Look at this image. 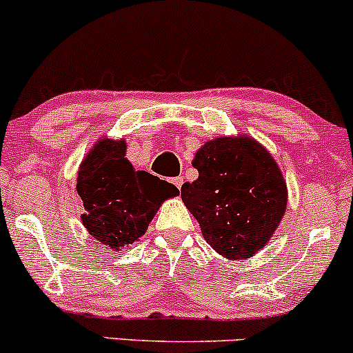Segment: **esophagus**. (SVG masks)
Listing matches in <instances>:
<instances>
[{"label":"esophagus","mask_w":353,"mask_h":353,"mask_svg":"<svg viewBox=\"0 0 353 353\" xmlns=\"http://www.w3.org/2000/svg\"><path fill=\"white\" fill-rule=\"evenodd\" d=\"M172 183L175 185V187L180 190L181 188V185H183V176H175V178H172Z\"/></svg>","instance_id":"esophagus-1"}]
</instances>
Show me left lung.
Listing matches in <instances>:
<instances>
[{"mask_svg":"<svg viewBox=\"0 0 353 353\" xmlns=\"http://www.w3.org/2000/svg\"><path fill=\"white\" fill-rule=\"evenodd\" d=\"M198 178L181 198L213 250L247 259L270 240L285 208L287 187L270 153L247 137L216 138L198 150Z\"/></svg>","mask_w":353,"mask_h":353,"instance_id":"obj_1","label":"left lung"}]
</instances>
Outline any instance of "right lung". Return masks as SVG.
<instances>
[{
    "mask_svg": "<svg viewBox=\"0 0 353 353\" xmlns=\"http://www.w3.org/2000/svg\"><path fill=\"white\" fill-rule=\"evenodd\" d=\"M123 140H100L80 166L77 190L83 223L98 241L113 250L140 239L161 201L178 188L148 172L134 170L125 158Z\"/></svg>",
    "mask_w": 353,
    "mask_h": 353,
    "instance_id": "obj_1",
    "label": "right lung"
}]
</instances>
